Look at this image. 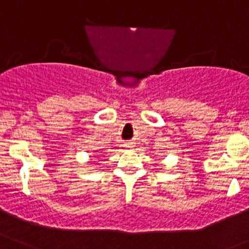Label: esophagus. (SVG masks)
I'll return each instance as SVG.
<instances>
[{
  "label": "esophagus",
  "mask_w": 249,
  "mask_h": 249,
  "mask_svg": "<svg viewBox=\"0 0 249 249\" xmlns=\"http://www.w3.org/2000/svg\"><path fill=\"white\" fill-rule=\"evenodd\" d=\"M126 147H132V143L131 142H127L126 143Z\"/></svg>",
  "instance_id": "34e87169"
}]
</instances>
